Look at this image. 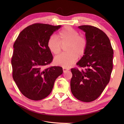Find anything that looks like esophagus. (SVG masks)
Returning <instances> with one entry per match:
<instances>
[{
  "label": "esophagus",
  "mask_w": 124,
  "mask_h": 124,
  "mask_svg": "<svg viewBox=\"0 0 124 124\" xmlns=\"http://www.w3.org/2000/svg\"><path fill=\"white\" fill-rule=\"evenodd\" d=\"M69 70V68H64V67L63 68V72H66L67 71Z\"/></svg>",
  "instance_id": "1"
}]
</instances>
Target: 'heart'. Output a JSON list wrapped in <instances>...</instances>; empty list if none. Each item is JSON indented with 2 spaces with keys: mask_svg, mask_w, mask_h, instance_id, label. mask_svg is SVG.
Segmentation results:
<instances>
[{
  "mask_svg": "<svg viewBox=\"0 0 124 124\" xmlns=\"http://www.w3.org/2000/svg\"><path fill=\"white\" fill-rule=\"evenodd\" d=\"M51 36L47 41V47L53 54H57L61 50V45H65V51L54 59L56 64L64 67H69L77 60L78 57L85 54L87 41L83 36H79L77 30L71 27H65L57 35Z\"/></svg>",
  "mask_w": 124,
  "mask_h": 124,
  "instance_id": "1",
  "label": "heart"
}]
</instances>
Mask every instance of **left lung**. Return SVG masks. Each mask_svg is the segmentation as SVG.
Segmentation results:
<instances>
[{
  "mask_svg": "<svg viewBox=\"0 0 124 124\" xmlns=\"http://www.w3.org/2000/svg\"><path fill=\"white\" fill-rule=\"evenodd\" d=\"M78 28L85 32L87 46L77 65L85 70L71 69V91L76 99L89 102L98 98L109 82L114 51L108 37L100 29L88 25Z\"/></svg>",
  "mask_w": 124,
  "mask_h": 124,
  "instance_id": "8db88e82",
  "label": "left lung"
}]
</instances>
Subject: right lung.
I'll return each mask as SVG.
<instances>
[{
	"instance_id": "1",
	"label": "right lung",
	"mask_w": 124,
	"mask_h": 124,
	"mask_svg": "<svg viewBox=\"0 0 124 124\" xmlns=\"http://www.w3.org/2000/svg\"><path fill=\"white\" fill-rule=\"evenodd\" d=\"M61 25L35 23L24 29L13 45L12 57L13 79L26 97L38 101L49 95L62 68H45L53 61L47 41Z\"/></svg>"
}]
</instances>
